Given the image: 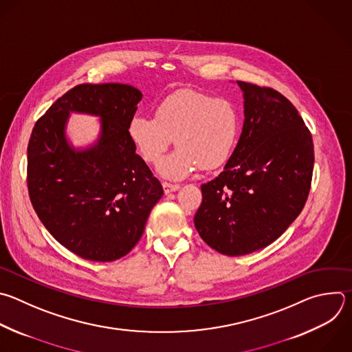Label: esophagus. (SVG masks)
Listing matches in <instances>:
<instances>
[{
  "instance_id": "obj_1",
  "label": "esophagus",
  "mask_w": 352,
  "mask_h": 352,
  "mask_svg": "<svg viewBox=\"0 0 352 352\" xmlns=\"http://www.w3.org/2000/svg\"><path fill=\"white\" fill-rule=\"evenodd\" d=\"M163 189L166 193H170V192H175L179 189V185L178 184H170V182H163Z\"/></svg>"
}]
</instances>
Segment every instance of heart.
I'll use <instances>...</instances> for the list:
<instances>
[{
  "mask_svg": "<svg viewBox=\"0 0 352 352\" xmlns=\"http://www.w3.org/2000/svg\"><path fill=\"white\" fill-rule=\"evenodd\" d=\"M141 157L157 164L175 140L178 149L160 163V173L184 178L199 167L223 166L239 140L241 116L229 99L196 91H178L164 98L153 114H135L127 127Z\"/></svg>",
  "mask_w": 352,
  "mask_h": 352,
  "instance_id": "b5f03b06",
  "label": "heart"
}]
</instances>
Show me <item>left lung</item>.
I'll use <instances>...</instances> for the list:
<instances>
[{
    "instance_id": "obj_1",
    "label": "left lung",
    "mask_w": 352,
    "mask_h": 352,
    "mask_svg": "<svg viewBox=\"0 0 352 352\" xmlns=\"http://www.w3.org/2000/svg\"><path fill=\"white\" fill-rule=\"evenodd\" d=\"M245 124L223 171L201 185L200 238L225 256L276 241L305 206L314 171L312 135L293 103L270 87L238 81Z\"/></svg>"
}]
</instances>
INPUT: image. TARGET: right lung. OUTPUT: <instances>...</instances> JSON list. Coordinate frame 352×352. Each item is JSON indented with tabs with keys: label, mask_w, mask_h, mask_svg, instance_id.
<instances>
[{
	"label": "right lung",
	"mask_w": 352,
	"mask_h": 352,
	"mask_svg": "<svg viewBox=\"0 0 352 352\" xmlns=\"http://www.w3.org/2000/svg\"><path fill=\"white\" fill-rule=\"evenodd\" d=\"M142 99L119 82L80 84L37 120L28 146V189L40 221L67 250L89 261H114L141 239L162 184L135 153L129 123ZM70 111L101 117L98 144L73 151L64 137Z\"/></svg>",
	"instance_id": "1"
}]
</instances>
